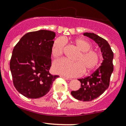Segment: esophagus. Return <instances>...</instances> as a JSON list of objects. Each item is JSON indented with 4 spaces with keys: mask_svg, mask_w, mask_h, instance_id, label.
<instances>
[{
    "mask_svg": "<svg viewBox=\"0 0 126 126\" xmlns=\"http://www.w3.org/2000/svg\"><path fill=\"white\" fill-rule=\"evenodd\" d=\"M61 77L62 78H63V79H65V80H70V79H69L68 78L64 76H61Z\"/></svg>",
    "mask_w": 126,
    "mask_h": 126,
    "instance_id": "34e87169",
    "label": "esophagus"
}]
</instances>
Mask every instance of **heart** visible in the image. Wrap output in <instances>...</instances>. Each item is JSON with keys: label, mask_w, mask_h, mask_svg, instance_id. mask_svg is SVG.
Listing matches in <instances>:
<instances>
[{"label": "heart", "mask_w": 126, "mask_h": 126, "mask_svg": "<svg viewBox=\"0 0 126 126\" xmlns=\"http://www.w3.org/2000/svg\"><path fill=\"white\" fill-rule=\"evenodd\" d=\"M74 44L82 53L78 58V62H73L65 59H57L53 63L52 70L54 73L67 77L81 76L85 69L90 70L94 68L99 61V56L97 52L91 49V44L83 39H76ZM66 46V41L63 37L59 38L54 41L52 47V56L55 58L60 56L63 53Z\"/></svg>", "instance_id": "obj_1"}]
</instances>
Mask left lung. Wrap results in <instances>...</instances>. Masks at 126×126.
Here are the masks:
<instances>
[{
    "label": "left lung",
    "mask_w": 126,
    "mask_h": 126,
    "mask_svg": "<svg viewBox=\"0 0 126 126\" xmlns=\"http://www.w3.org/2000/svg\"><path fill=\"white\" fill-rule=\"evenodd\" d=\"M83 35L94 40L100 48L103 58L101 65L90 76L78 79L81 86L78 91H73L71 94L80 101H90L97 98L108 88L113 70V53L106 40L94 33L85 32Z\"/></svg>",
    "instance_id": "obj_1"
}]
</instances>
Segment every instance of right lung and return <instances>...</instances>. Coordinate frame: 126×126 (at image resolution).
I'll return each mask as SVG.
<instances>
[{"instance_id":"obj_1","label":"right lung","mask_w":126,"mask_h":126,"mask_svg":"<svg viewBox=\"0 0 126 126\" xmlns=\"http://www.w3.org/2000/svg\"><path fill=\"white\" fill-rule=\"evenodd\" d=\"M55 33L40 30L28 32L15 46L10 61L13 83L20 94L38 98L50 90L59 77L49 73Z\"/></svg>"}]
</instances>
